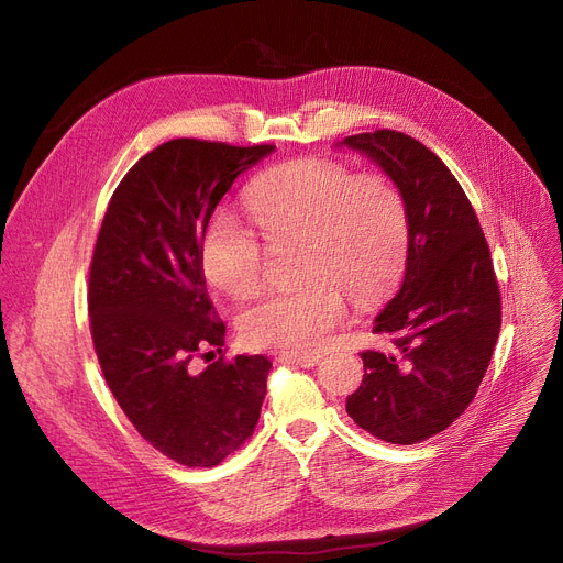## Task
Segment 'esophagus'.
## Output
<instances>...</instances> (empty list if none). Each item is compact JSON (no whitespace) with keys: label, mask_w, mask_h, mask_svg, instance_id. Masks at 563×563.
I'll return each instance as SVG.
<instances>
[{"label":"esophagus","mask_w":563,"mask_h":563,"mask_svg":"<svg viewBox=\"0 0 563 563\" xmlns=\"http://www.w3.org/2000/svg\"><path fill=\"white\" fill-rule=\"evenodd\" d=\"M280 365H297V367H314L319 363V356H287V353H280L276 358Z\"/></svg>","instance_id":"1"}]
</instances>
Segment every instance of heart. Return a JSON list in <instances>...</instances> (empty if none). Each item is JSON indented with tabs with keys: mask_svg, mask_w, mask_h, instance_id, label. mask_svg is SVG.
Returning a JSON list of instances; mask_svg holds the SVG:
<instances>
[{
	"mask_svg": "<svg viewBox=\"0 0 563 563\" xmlns=\"http://www.w3.org/2000/svg\"><path fill=\"white\" fill-rule=\"evenodd\" d=\"M264 242H301V287L272 291L240 317L251 349L312 356L346 319V289L358 303L386 294L404 272L410 244L408 200L388 175H358L342 162L303 157L266 168L244 191ZM202 276L232 299H249L264 280L266 249L228 210L205 223Z\"/></svg>",
	"mask_w": 563,
	"mask_h": 563,
	"instance_id": "obj_1",
	"label": "heart"
}]
</instances>
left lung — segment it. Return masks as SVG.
I'll return each instance as SVG.
<instances>
[{
    "label": "left lung",
    "mask_w": 563,
    "mask_h": 563,
    "mask_svg": "<svg viewBox=\"0 0 563 563\" xmlns=\"http://www.w3.org/2000/svg\"><path fill=\"white\" fill-rule=\"evenodd\" d=\"M344 143L393 177L410 212L406 276L372 329L395 351L361 353L365 376L346 412L378 440L416 445L475 399L501 327L499 285L475 207L435 153L395 130Z\"/></svg>",
    "instance_id": "8db88e82"
}]
</instances>
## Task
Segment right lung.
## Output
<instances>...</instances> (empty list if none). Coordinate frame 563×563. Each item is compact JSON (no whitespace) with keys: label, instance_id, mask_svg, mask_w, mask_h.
Listing matches in <instances>:
<instances>
[{"label":"right lung","instance_id":"add662e5","mask_svg":"<svg viewBox=\"0 0 563 563\" xmlns=\"http://www.w3.org/2000/svg\"><path fill=\"white\" fill-rule=\"evenodd\" d=\"M274 147L170 139L125 173L98 232L88 323L100 369L141 438L180 465H219L260 420L272 363L225 358L198 249L236 175Z\"/></svg>","mask_w":563,"mask_h":563}]
</instances>
